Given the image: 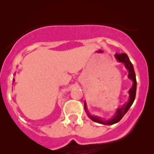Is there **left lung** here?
<instances>
[{"mask_svg": "<svg viewBox=\"0 0 154 154\" xmlns=\"http://www.w3.org/2000/svg\"><path fill=\"white\" fill-rule=\"evenodd\" d=\"M116 59H117L119 62H123V63L125 64L126 68L128 69V71H129L128 77H129L130 79L133 80V84L132 88L130 89V91H129V92H130V100H129V102H128L126 105H124L123 107L118 109L117 111H116V116L112 119H110V120H102L101 119H99V118L98 117H95V116H92L89 115V114L88 113L89 118H90L92 121L104 125H112L114 124V123H118V122H119V121L121 120V119L124 116L125 114L127 112L129 109L130 108V106H132L133 102H134V99H135L136 97V92H137V79H136L135 72H134V69H133V65H132L131 62L130 61V59H129V58H128L127 55H126V53H121V54L116 53ZM85 109L86 110L85 104Z\"/></svg>", "mask_w": 154, "mask_h": 154, "instance_id": "8db88e82", "label": "left lung"}]
</instances>
